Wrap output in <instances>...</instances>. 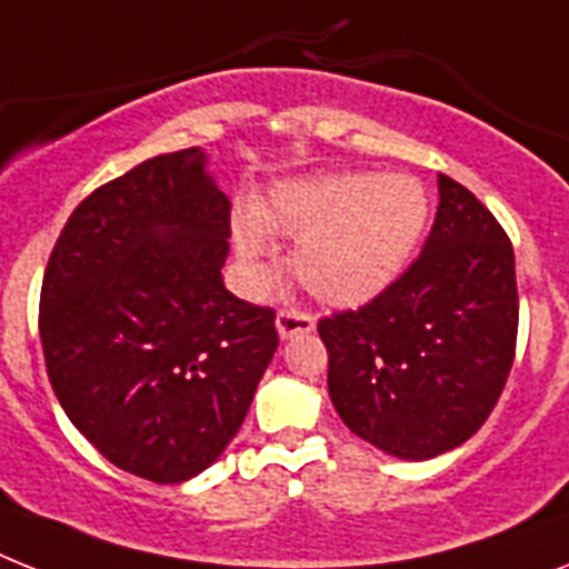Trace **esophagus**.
Here are the masks:
<instances>
[{"mask_svg": "<svg viewBox=\"0 0 569 569\" xmlns=\"http://www.w3.org/2000/svg\"><path fill=\"white\" fill-rule=\"evenodd\" d=\"M317 322H313L311 313L305 311H296V308H281L276 313V331H279L281 340H288V337L296 335H311Z\"/></svg>", "mask_w": 569, "mask_h": 569, "instance_id": "esophagus-1", "label": "esophagus"}]
</instances>
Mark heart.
<instances>
[{
    "mask_svg": "<svg viewBox=\"0 0 569 569\" xmlns=\"http://www.w3.org/2000/svg\"><path fill=\"white\" fill-rule=\"evenodd\" d=\"M427 194L410 177L335 173L276 186L252 214L234 220L238 256L267 273L270 234L296 238L293 267L319 302L363 305L407 270L427 227Z\"/></svg>",
    "mask_w": 569,
    "mask_h": 569,
    "instance_id": "b5f03b06",
    "label": "heart"
}]
</instances>
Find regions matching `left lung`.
<instances>
[{
	"label": "left lung",
	"mask_w": 569,
	"mask_h": 569,
	"mask_svg": "<svg viewBox=\"0 0 569 569\" xmlns=\"http://www.w3.org/2000/svg\"><path fill=\"white\" fill-rule=\"evenodd\" d=\"M328 396L351 433L389 457L433 459L495 410L515 360V250L495 214L439 173L421 256L372 302L319 322Z\"/></svg>",
	"instance_id": "8db88e82"
}]
</instances>
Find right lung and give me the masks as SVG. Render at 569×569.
<instances>
[{"label": "right lung", "instance_id": "obj_1", "mask_svg": "<svg viewBox=\"0 0 569 569\" xmlns=\"http://www.w3.org/2000/svg\"><path fill=\"white\" fill-rule=\"evenodd\" d=\"M229 197L200 148L153 157L66 220L40 340L69 421L150 482L206 471L241 430L279 346L273 308L223 288Z\"/></svg>", "mask_w": 569, "mask_h": 569}]
</instances>
